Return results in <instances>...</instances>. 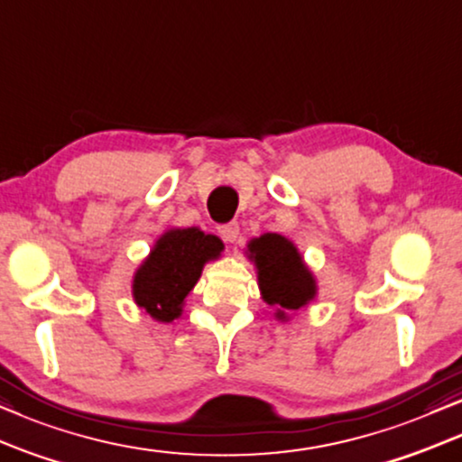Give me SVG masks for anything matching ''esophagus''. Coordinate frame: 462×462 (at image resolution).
I'll return each instance as SVG.
<instances>
[{"label": "esophagus", "instance_id": "1", "mask_svg": "<svg viewBox=\"0 0 462 462\" xmlns=\"http://www.w3.org/2000/svg\"><path fill=\"white\" fill-rule=\"evenodd\" d=\"M219 235L226 243H236L238 235H241V227H238L236 221H230V224L219 226Z\"/></svg>", "mask_w": 462, "mask_h": 462}]
</instances>
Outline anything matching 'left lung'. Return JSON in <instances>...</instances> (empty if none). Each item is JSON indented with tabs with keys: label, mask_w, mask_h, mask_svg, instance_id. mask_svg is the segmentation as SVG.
<instances>
[{
	"label": "left lung",
	"mask_w": 462,
	"mask_h": 462,
	"mask_svg": "<svg viewBox=\"0 0 462 462\" xmlns=\"http://www.w3.org/2000/svg\"><path fill=\"white\" fill-rule=\"evenodd\" d=\"M245 255L255 266L262 300L276 309V321L287 323L295 312L315 302L319 293L315 274L287 236L266 232L251 238Z\"/></svg>",
	"instance_id": "obj_1"
}]
</instances>
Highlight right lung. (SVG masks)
Returning <instances> with one entry per match:
<instances>
[{
    "mask_svg": "<svg viewBox=\"0 0 462 462\" xmlns=\"http://www.w3.org/2000/svg\"><path fill=\"white\" fill-rule=\"evenodd\" d=\"M224 243L200 227H169L133 274V300L158 323L181 317L186 298L199 282L205 263L219 260Z\"/></svg>",
    "mask_w": 462,
    "mask_h": 462,
    "instance_id": "add662e5",
    "label": "right lung"
}]
</instances>
